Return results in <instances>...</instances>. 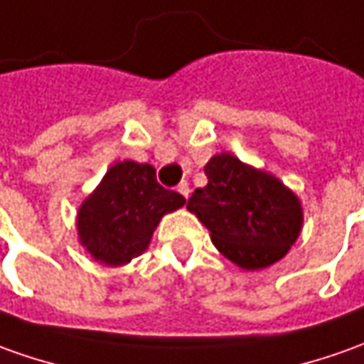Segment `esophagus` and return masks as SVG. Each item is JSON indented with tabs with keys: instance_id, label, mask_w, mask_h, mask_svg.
Wrapping results in <instances>:
<instances>
[{
	"instance_id": "obj_1",
	"label": "esophagus",
	"mask_w": 364,
	"mask_h": 364,
	"mask_svg": "<svg viewBox=\"0 0 364 364\" xmlns=\"http://www.w3.org/2000/svg\"><path fill=\"white\" fill-rule=\"evenodd\" d=\"M177 191L181 193L183 197L187 199V197H189V183H187V181L179 183V185H177Z\"/></svg>"
}]
</instances>
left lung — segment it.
<instances>
[{
    "label": "left lung",
    "instance_id": "obj_1",
    "mask_svg": "<svg viewBox=\"0 0 364 364\" xmlns=\"http://www.w3.org/2000/svg\"><path fill=\"white\" fill-rule=\"evenodd\" d=\"M205 175L209 183L195 189L187 209L211 231L215 247L243 269L283 259L303 225L295 193L229 153L211 157Z\"/></svg>",
    "mask_w": 364,
    "mask_h": 364
}]
</instances>
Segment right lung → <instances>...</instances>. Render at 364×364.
<instances>
[{"label":"right lung","mask_w":364,"mask_h":364,"mask_svg":"<svg viewBox=\"0 0 364 364\" xmlns=\"http://www.w3.org/2000/svg\"><path fill=\"white\" fill-rule=\"evenodd\" d=\"M183 205L185 197L159 185L151 165L115 163L79 209V241L95 261L129 263L147 249L163 215Z\"/></svg>","instance_id":"obj_1"}]
</instances>
